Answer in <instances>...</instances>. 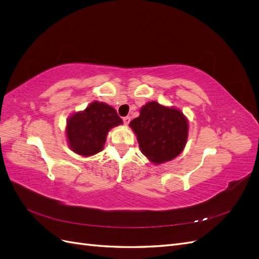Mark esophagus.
<instances>
[{
    "label": "esophagus",
    "instance_id": "1",
    "mask_svg": "<svg viewBox=\"0 0 259 259\" xmlns=\"http://www.w3.org/2000/svg\"><path fill=\"white\" fill-rule=\"evenodd\" d=\"M130 122H131V116H124V117H123V123H124L125 125H128Z\"/></svg>",
    "mask_w": 259,
    "mask_h": 259
}]
</instances>
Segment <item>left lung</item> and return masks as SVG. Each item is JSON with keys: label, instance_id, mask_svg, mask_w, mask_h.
Here are the masks:
<instances>
[{"label": "left lung", "instance_id": "left-lung-1", "mask_svg": "<svg viewBox=\"0 0 259 259\" xmlns=\"http://www.w3.org/2000/svg\"><path fill=\"white\" fill-rule=\"evenodd\" d=\"M137 135L140 150L153 163H164L183 151L188 137V122L177 109L151 101L140 109L130 123Z\"/></svg>", "mask_w": 259, "mask_h": 259}]
</instances>
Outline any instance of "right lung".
Here are the masks:
<instances>
[{
	"mask_svg": "<svg viewBox=\"0 0 259 259\" xmlns=\"http://www.w3.org/2000/svg\"><path fill=\"white\" fill-rule=\"evenodd\" d=\"M122 123L110 106L94 101L83 112L74 113L67 123V138L72 150L81 155H93L104 148L108 132Z\"/></svg>",
	"mask_w": 259,
	"mask_h": 259,
	"instance_id": "obj_1",
	"label": "right lung"
}]
</instances>
